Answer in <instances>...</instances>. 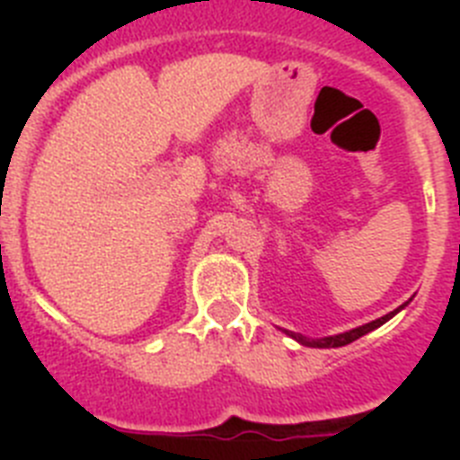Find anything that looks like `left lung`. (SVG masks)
<instances>
[{"label": "left lung", "instance_id": "obj_1", "mask_svg": "<svg viewBox=\"0 0 460 460\" xmlns=\"http://www.w3.org/2000/svg\"><path fill=\"white\" fill-rule=\"evenodd\" d=\"M412 302V299H410ZM410 302L401 304L398 308H394L392 313H387V315H382V318L373 320V323H367V324H361V327H355V329H348V332H343V334H334V336H323V339H308V336L304 334H295V332H288V329H280L283 334H288L290 339H295L296 343H302L306 345V348H341V345H348L352 343V341L361 339V336H367L368 332H373V329L382 327V324L387 323V320H392L394 315H396L398 311H403L405 306H408Z\"/></svg>", "mask_w": 460, "mask_h": 460}]
</instances>
